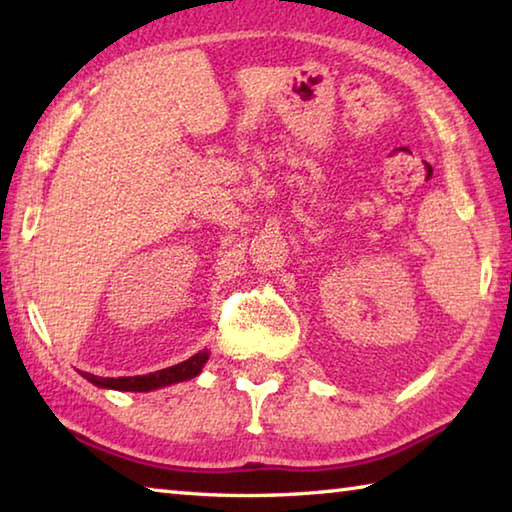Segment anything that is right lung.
Returning a JSON list of instances; mask_svg holds the SVG:
<instances>
[{
  "instance_id": "add662e5",
  "label": "right lung",
  "mask_w": 512,
  "mask_h": 512,
  "mask_svg": "<svg viewBox=\"0 0 512 512\" xmlns=\"http://www.w3.org/2000/svg\"><path fill=\"white\" fill-rule=\"evenodd\" d=\"M207 357H210V352L203 350L194 354L192 359H187L183 363H176V366L171 368H164V370H155L149 372V375H137V377H97V375H90V372H83V377L92 381L94 386H101V388H112V391H135V393H146V391H155V388H162V386H171V384H178V381H187L196 377L198 372L203 370Z\"/></svg>"
}]
</instances>
